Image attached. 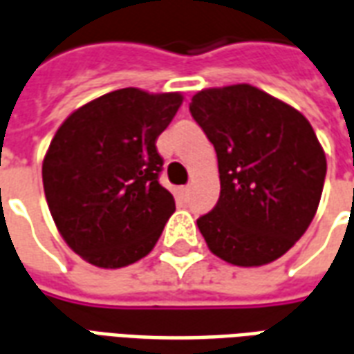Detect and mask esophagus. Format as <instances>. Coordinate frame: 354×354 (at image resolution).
Here are the masks:
<instances>
[{
    "instance_id": "1",
    "label": "esophagus",
    "mask_w": 354,
    "mask_h": 354,
    "mask_svg": "<svg viewBox=\"0 0 354 354\" xmlns=\"http://www.w3.org/2000/svg\"><path fill=\"white\" fill-rule=\"evenodd\" d=\"M182 193H184V195H189V193H192V185H185V187H182Z\"/></svg>"
}]
</instances>
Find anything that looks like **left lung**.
I'll list each match as a JSON object with an SVG mask.
<instances>
[{"instance_id": "obj_1", "label": "left lung", "mask_w": 354, "mask_h": 354, "mask_svg": "<svg viewBox=\"0 0 354 354\" xmlns=\"http://www.w3.org/2000/svg\"><path fill=\"white\" fill-rule=\"evenodd\" d=\"M189 111L218 155L220 199L197 220L210 252L239 267L281 258L313 222L326 178L311 123L246 83L203 88Z\"/></svg>"}]
</instances>
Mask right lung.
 <instances>
[{
    "label": "right lung",
    "instance_id": "right-lung-1",
    "mask_svg": "<svg viewBox=\"0 0 354 354\" xmlns=\"http://www.w3.org/2000/svg\"><path fill=\"white\" fill-rule=\"evenodd\" d=\"M182 102L180 93L119 88L60 124L43 159V189L66 245L88 263L131 266L161 237L176 205L159 184L155 142Z\"/></svg>",
    "mask_w": 354,
    "mask_h": 354
}]
</instances>
